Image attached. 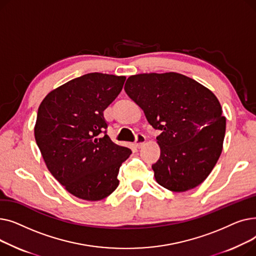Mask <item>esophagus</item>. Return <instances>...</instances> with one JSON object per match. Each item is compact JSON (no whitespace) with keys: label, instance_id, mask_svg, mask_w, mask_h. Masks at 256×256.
Listing matches in <instances>:
<instances>
[{"label":"esophagus","instance_id":"1","mask_svg":"<svg viewBox=\"0 0 256 256\" xmlns=\"http://www.w3.org/2000/svg\"><path fill=\"white\" fill-rule=\"evenodd\" d=\"M145 142H146V137L143 135V134H138V135L136 136V142H135L136 147L141 148Z\"/></svg>","mask_w":256,"mask_h":256}]
</instances>
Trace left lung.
Listing matches in <instances>:
<instances>
[{"label":"left lung","instance_id":"left-lung-1","mask_svg":"<svg viewBox=\"0 0 256 256\" xmlns=\"http://www.w3.org/2000/svg\"><path fill=\"white\" fill-rule=\"evenodd\" d=\"M124 90L162 132L160 156L154 164L158 184L173 192L191 190L212 172L222 152L226 119L216 96L178 72L140 74Z\"/></svg>","mask_w":256,"mask_h":256}]
</instances>
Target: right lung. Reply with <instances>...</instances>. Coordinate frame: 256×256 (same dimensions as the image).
<instances>
[{
	"instance_id": "1",
	"label": "right lung",
	"mask_w": 256,
	"mask_h": 256,
	"mask_svg": "<svg viewBox=\"0 0 256 256\" xmlns=\"http://www.w3.org/2000/svg\"><path fill=\"white\" fill-rule=\"evenodd\" d=\"M124 80L126 76L87 74L50 91L38 108L34 134L44 163L80 199L98 201L113 193L119 168L132 154L106 135L104 117Z\"/></svg>"
}]
</instances>
